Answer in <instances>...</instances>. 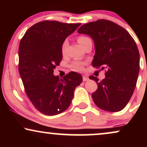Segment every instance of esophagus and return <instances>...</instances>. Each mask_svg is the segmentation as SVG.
Listing matches in <instances>:
<instances>
[{"label":"esophagus","instance_id":"esophagus-1","mask_svg":"<svg viewBox=\"0 0 147 147\" xmlns=\"http://www.w3.org/2000/svg\"><path fill=\"white\" fill-rule=\"evenodd\" d=\"M88 79H89L88 77H87V76H85V75L83 76V81H84V82H86V81L88 80Z\"/></svg>","mask_w":147,"mask_h":147}]
</instances>
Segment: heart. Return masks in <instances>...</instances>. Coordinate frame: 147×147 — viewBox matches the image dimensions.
Wrapping results in <instances>:
<instances>
[{"label": "heart", "mask_w": 147, "mask_h": 147, "mask_svg": "<svg viewBox=\"0 0 147 147\" xmlns=\"http://www.w3.org/2000/svg\"><path fill=\"white\" fill-rule=\"evenodd\" d=\"M90 39V38H89V37L84 36V35H80V36H79L78 38H77V41H78L79 43H80L82 46H84V44L86 43V42ZM68 40L67 39L64 40L63 42L61 44V53L63 55H65V53H66V50H67V47H68ZM84 65H85V63H84V62L81 61H79V60H76L72 62L71 65H70V67H71L72 70H76V71H82V70L84 69Z\"/></svg>", "instance_id": "1"}]
</instances>
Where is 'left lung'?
I'll return each mask as SVG.
<instances>
[{"instance_id":"1","label":"left lung","mask_w":147,"mask_h":147,"mask_svg":"<svg viewBox=\"0 0 147 147\" xmlns=\"http://www.w3.org/2000/svg\"><path fill=\"white\" fill-rule=\"evenodd\" d=\"M77 32L89 35L95 42L92 66L106 69L102 81L89 77L97 84L92 94L94 102L106 111L122 110L133 95L140 71V53L134 39L120 25L106 19L84 24Z\"/></svg>"}]
</instances>
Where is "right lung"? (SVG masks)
<instances>
[{
	"mask_svg": "<svg viewBox=\"0 0 147 147\" xmlns=\"http://www.w3.org/2000/svg\"><path fill=\"white\" fill-rule=\"evenodd\" d=\"M80 23L38 22L27 30L20 41L18 70L25 93L33 106L46 115H55L70 105L82 76L70 72L60 79L53 75L61 61V44Z\"/></svg>",
	"mask_w": 147,
	"mask_h": 147,
	"instance_id": "obj_1",
	"label": "right lung"
}]
</instances>
